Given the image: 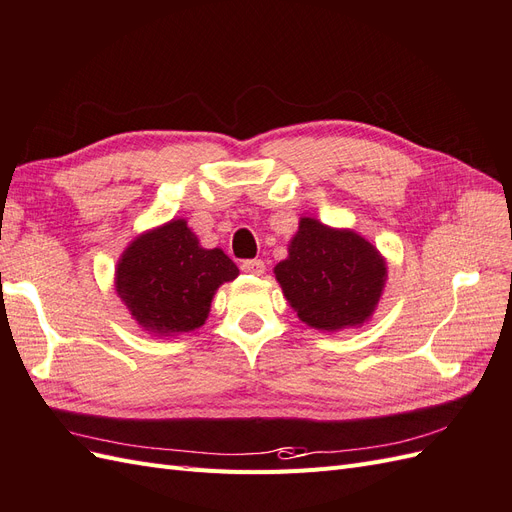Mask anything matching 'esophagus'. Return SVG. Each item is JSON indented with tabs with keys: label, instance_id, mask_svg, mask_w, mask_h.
Here are the masks:
<instances>
[{
	"label": "esophagus",
	"instance_id": "esophagus-1",
	"mask_svg": "<svg viewBox=\"0 0 512 512\" xmlns=\"http://www.w3.org/2000/svg\"><path fill=\"white\" fill-rule=\"evenodd\" d=\"M265 262H262L260 258H254V260H243V265H241V271L243 273H247V275H256V277H260L262 273H265Z\"/></svg>",
	"mask_w": 512,
	"mask_h": 512
}]
</instances>
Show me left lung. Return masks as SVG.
<instances>
[{
    "label": "left lung",
    "mask_w": 512,
    "mask_h": 512,
    "mask_svg": "<svg viewBox=\"0 0 512 512\" xmlns=\"http://www.w3.org/2000/svg\"><path fill=\"white\" fill-rule=\"evenodd\" d=\"M273 273L299 320L327 333L356 329L374 316L389 275L374 243L316 218L299 220Z\"/></svg>",
    "instance_id": "1"
}]
</instances>
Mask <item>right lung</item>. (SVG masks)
I'll return each instance as SVG.
<instances>
[{
    "mask_svg": "<svg viewBox=\"0 0 512 512\" xmlns=\"http://www.w3.org/2000/svg\"><path fill=\"white\" fill-rule=\"evenodd\" d=\"M239 269L220 247L200 245L183 218L138 235L115 267L117 297L149 335L175 337L205 324L213 294Z\"/></svg>",
    "mask_w": 512,
    "mask_h": 512,
    "instance_id": "add662e5",
    "label": "right lung"
}]
</instances>
